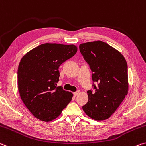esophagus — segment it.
<instances>
[{
	"mask_svg": "<svg viewBox=\"0 0 146 146\" xmlns=\"http://www.w3.org/2000/svg\"><path fill=\"white\" fill-rule=\"evenodd\" d=\"M78 94H79V91L73 92V94H74V96H77Z\"/></svg>",
	"mask_w": 146,
	"mask_h": 146,
	"instance_id": "esophagus-1",
	"label": "esophagus"
}]
</instances>
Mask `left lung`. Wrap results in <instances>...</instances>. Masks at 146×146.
<instances>
[{"label": "left lung", "mask_w": 146, "mask_h": 146, "mask_svg": "<svg viewBox=\"0 0 146 146\" xmlns=\"http://www.w3.org/2000/svg\"><path fill=\"white\" fill-rule=\"evenodd\" d=\"M80 50L92 71V80L98 82L95 92L88 90L89 101L83 106L88 116L101 121L110 118L127 94V64L120 52L106 42H88Z\"/></svg>", "instance_id": "1"}]
</instances>
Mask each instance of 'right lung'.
Wrapping results in <instances>:
<instances>
[{"instance_id": "obj_1", "label": "right lung", "mask_w": 146, "mask_h": 146, "mask_svg": "<svg viewBox=\"0 0 146 146\" xmlns=\"http://www.w3.org/2000/svg\"><path fill=\"white\" fill-rule=\"evenodd\" d=\"M77 51L74 44L44 43L22 57L17 71L18 90L24 104L35 118L53 120L71 101L72 93L56 85L59 67Z\"/></svg>"}]
</instances>
